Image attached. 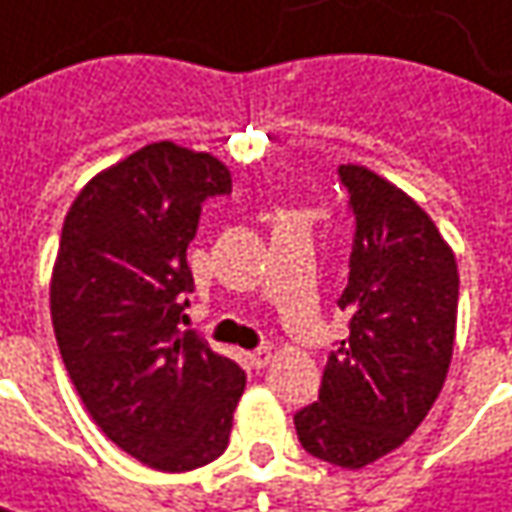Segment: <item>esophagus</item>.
<instances>
[{"instance_id":"esophagus-1","label":"esophagus","mask_w":512,"mask_h":512,"mask_svg":"<svg viewBox=\"0 0 512 512\" xmlns=\"http://www.w3.org/2000/svg\"><path fill=\"white\" fill-rule=\"evenodd\" d=\"M269 359H272V350H269V347H260V350H255V353H249L252 368H266V365H269Z\"/></svg>"}]
</instances>
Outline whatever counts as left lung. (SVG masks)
Segmentation results:
<instances>
[{"label":"left lung","mask_w":512,"mask_h":512,"mask_svg":"<svg viewBox=\"0 0 512 512\" xmlns=\"http://www.w3.org/2000/svg\"><path fill=\"white\" fill-rule=\"evenodd\" d=\"M339 176L356 217L339 298L350 336L327 356L295 432L318 461L362 469L403 446L435 406L455 347L458 263L406 191L362 165Z\"/></svg>","instance_id":"obj_1"}]
</instances>
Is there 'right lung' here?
Returning a JSON list of instances; mask_svg holds the SVG:
<instances>
[{
	"mask_svg": "<svg viewBox=\"0 0 512 512\" xmlns=\"http://www.w3.org/2000/svg\"><path fill=\"white\" fill-rule=\"evenodd\" d=\"M231 191L211 153L156 141L92 176L72 202L51 272V324L89 417L159 472L228 446L246 374L185 333L188 243L208 196Z\"/></svg>",
	"mask_w": 512,
	"mask_h": 512,
	"instance_id": "obj_1",
	"label": "right lung"
}]
</instances>
